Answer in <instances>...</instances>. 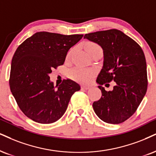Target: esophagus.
Instances as JSON below:
<instances>
[{"instance_id": "1", "label": "esophagus", "mask_w": 156, "mask_h": 156, "mask_svg": "<svg viewBox=\"0 0 156 156\" xmlns=\"http://www.w3.org/2000/svg\"><path fill=\"white\" fill-rule=\"evenodd\" d=\"M90 87L89 85H82V88L84 90H88Z\"/></svg>"}]
</instances>
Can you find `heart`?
Masks as SVG:
<instances>
[{"mask_svg":"<svg viewBox=\"0 0 156 156\" xmlns=\"http://www.w3.org/2000/svg\"><path fill=\"white\" fill-rule=\"evenodd\" d=\"M86 51L89 54H91L92 53L98 50H101V47L98 45L97 43H93V42H87L84 45ZM70 55V53H69L68 56ZM94 74V72L93 70L87 69H82L80 68V67H76L70 72V76L72 79L75 80H78V81H82V82H87L90 78L92 77Z\"/></svg>","mask_w":156,"mask_h":156,"instance_id":"1","label":"heart"}]
</instances>
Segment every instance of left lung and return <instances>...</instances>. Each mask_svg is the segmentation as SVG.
<instances>
[{
	"mask_svg": "<svg viewBox=\"0 0 156 156\" xmlns=\"http://www.w3.org/2000/svg\"><path fill=\"white\" fill-rule=\"evenodd\" d=\"M84 39L98 44L103 51V65L97 77L102 96L93 104L103 122L117 124L135 113L147 88V64L141 47L118 30L86 34ZM114 81L112 91L101 87Z\"/></svg>",
	"mask_w": 156,
	"mask_h": 156,
	"instance_id": "8db88e82",
	"label": "left lung"
}]
</instances>
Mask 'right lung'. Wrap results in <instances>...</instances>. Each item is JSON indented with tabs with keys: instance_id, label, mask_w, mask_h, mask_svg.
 <instances>
[{
	"instance_id": "right-lung-1",
	"label": "right lung",
	"mask_w": 156,
	"mask_h": 156,
	"mask_svg": "<svg viewBox=\"0 0 156 156\" xmlns=\"http://www.w3.org/2000/svg\"><path fill=\"white\" fill-rule=\"evenodd\" d=\"M83 34L36 32L17 48L11 61L9 86L21 111L34 122L51 124L66 112L80 84L64 80L58 86L50 80L52 69L63 65L69 50Z\"/></svg>"
}]
</instances>
